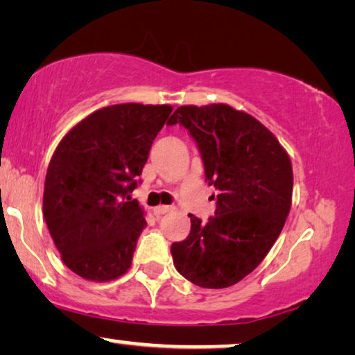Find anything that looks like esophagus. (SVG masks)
<instances>
[{
  "label": "esophagus",
  "mask_w": 355,
  "mask_h": 355,
  "mask_svg": "<svg viewBox=\"0 0 355 355\" xmlns=\"http://www.w3.org/2000/svg\"><path fill=\"white\" fill-rule=\"evenodd\" d=\"M169 210H171V207L169 205H158L153 208V213H155V216H162V215H164V213H168Z\"/></svg>",
  "instance_id": "34e87169"
}]
</instances>
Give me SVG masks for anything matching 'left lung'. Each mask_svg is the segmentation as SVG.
<instances>
[{
  "mask_svg": "<svg viewBox=\"0 0 355 355\" xmlns=\"http://www.w3.org/2000/svg\"><path fill=\"white\" fill-rule=\"evenodd\" d=\"M196 140L205 181L218 191L215 216H191V232L174 242L176 270L191 283L223 289L239 283L265 259L293 200V164L278 139L254 116L232 106H179L168 125Z\"/></svg>",
  "mask_w": 355,
  "mask_h": 355,
  "instance_id": "1",
  "label": "left lung"
}]
</instances>
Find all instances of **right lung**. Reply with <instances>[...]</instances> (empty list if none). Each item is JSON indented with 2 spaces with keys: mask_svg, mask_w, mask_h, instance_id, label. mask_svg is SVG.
Here are the masks:
<instances>
[{
  "mask_svg": "<svg viewBox=\"0 0 355 355\" xmlns=\"http://www.w3.org/2000/svg\"><path fill=\"white\" fill-rule=\"evenodd\" d=\"M169 105L123 103L87 116L48 164L43 216L64 265L80 278L111 281L129 270L147 221L130 193Z\"/></svg>",
  "mask_w": 355,
  "mask_h": 355,
  "instance_id": "1",
  "label": "right lung"
}]
</instances>
